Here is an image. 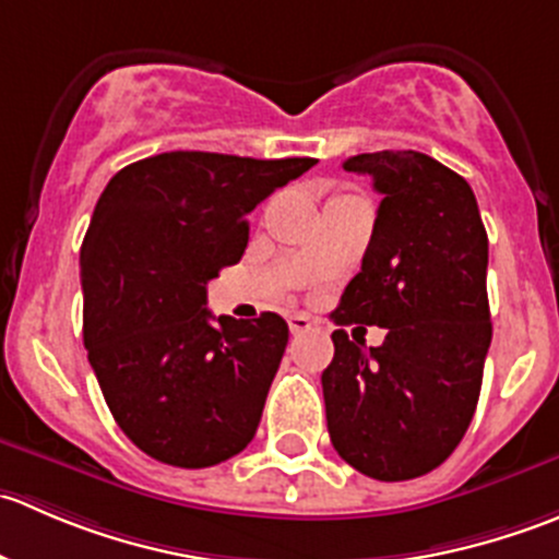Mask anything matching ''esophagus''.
<instances>
[{
    "mask_svg": "<svg viewBox=\"0 0 559 559\" xmlns=\"http://www.w3.org/2000/svg\"><path fill=\"white\" fill-rule=\"evenodd\" d=\"M313 326V321L308 319V316H302V313H295V316H289V330H292V335H300V332H308Z\"/></svg>",
    "mask_w": 559,
    "mask_h": 559,
    "instance_id": "34e87169",
    "label": "esophagus"
}]
</instances>
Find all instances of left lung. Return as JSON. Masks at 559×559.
I'll list each match as a JSON object with an SVG mask.
<instances>
[{
	"label": "left lung",
	"instance_id": "1",
	"mask_svg": "<svg viewBox=\"0 0 559 559\" xmlns=\"http://www.w3.org/2000/svg\"><path fill=\"white\" fill-rule=\"evenodd\" d=\"M343 170L370 175L384 200L332 316L384 326L386 337L365 348L332 332L326 430L359 473L408 481L454 452L476 411L492 341L487 229L467 180L419 151L359 154Z\"/></svg>",
	"mask_w": 559,
	"mask_h": 559
}]
</instances>
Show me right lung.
<instances>
[{
	"label": "right lung",
	"mask_w": 559,
	"mask_h": 559,
	"mask_svg": "<svg viewBox=\"0 0 559 559\" xmlns=\"http://www.w3.org/2000/svg\"><path fill=\"white\" fill-rule=\"evenodd\" d=\"M316 159L170 151L110 178L81 246L83 343L129 441L175 467L251 443L289 326L207 311V281L238 264L246 216Z\"/></svg>",
	"instance_id": "1"
}]
</instances>
